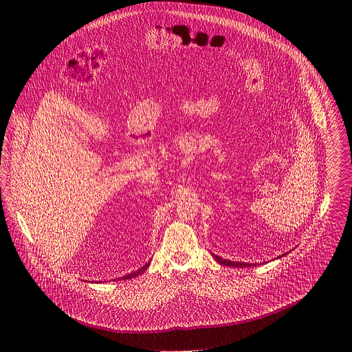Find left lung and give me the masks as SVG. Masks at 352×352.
Instances as JSON below:
<instances>
[{"label":"left lung","instance_id":"8db88e82","mask_svg":"<svg viewBox=\"0 0 352 352\" xmlns=\"http://www.w3.org/2000/svg\"><path fill=\"white\" fill-rule=\"evenodd\" d=\"M286 254V253H285ZM283 254V256H285ZM212 256H214V258L218 261L219 264H221V265H226V267H236V268H247V267H256V264H250V263H239V261H231V260H226V258H221L220 256L218 254H214L212 253ZM278 257H281V256H278Z\"/></svg>","mask_w":352,"mask_h":352}]
</instances>
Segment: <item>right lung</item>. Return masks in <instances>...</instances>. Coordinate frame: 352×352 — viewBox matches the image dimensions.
Returning <instances> with one entry per match:
<instances>
[{
    "label": "right lung",
    "mask_w": 352,
    "mask_h": 352,
    "mask_svg": "<svg viewBox=\"0 0 352 352\" xmlns=\"http://www.w3.org/2000/svg\"><path fill=\"white\" fill-rule=\"evenodd\" d=\"M149 264H151V261L149 263H146L142 268L137 269V270H134V272H132V273H129V274H126V276H124V277H121L120 280H129V278H134V277H137L138 274H142L146 269H148V267H149Z\"/></svg>",
    "instance_id": "1"
}]
</instances>
